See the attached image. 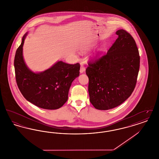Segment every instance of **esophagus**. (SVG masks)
I'll use <instances>...</instances> for the list:
<instances>
[{"instance_id":"1","label":"esophagus","mask_w":159,"mask_h":159,"mask_svg":"<svg viewBox=\"0 0 159 159\" xmlns=\"http://www.w3.org/2000/svg\"><path fill=\"white\" fill-rule=\"evenodd\" d=\"M85 71V67L83 66V64H82L80 66V73H83V72Z\"/></svg>"}]
</instances>
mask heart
Segmentation results:
<instances>
[{
  "label": "heart",
  "mask_w": 159,
  "mask_h": 159,
  "mask_svg": "<svg viewBox=\"0 0 159 159\" xmlns=\"http://www.w3.org/2000/svg\"><path fill=\"white\" fill-rule=\"evenodd\" d=\"M90 47H91V46H86V47H84V48H83L82 49H81V53H85L86 52H87V51L89 49V48H90Z\"/></svg>",
  "instance_id": "obj_1"
}]
</instances>
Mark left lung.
<instances>
[{
  "label": "left lung",
  "mask_w": 159,
  "mask_h": 159,
  "mask_svg": "<svg viewBox=\"0 0 159 159\" xmlns=\"http://www.w3.org/2000/svg\"><path fill=\"white\" fill-rule=\"evenodd\" d=\"M107 53L89 62L86 73L91 104L100 110L120 106L131 95L136 85L140 57L132 36L123 29Z\"/></svg>",
  "instance_id": "8db88e82"
}]
</instances>
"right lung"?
<instances>
[{
  "mask_svg": "<svg viewBox=\"0 0 159 159\" xmlns=\"http://www.w3.org/2000/svg\"><path fill=\"white\" fill-rule=\"evenodd\" d=\"M22 39L14 59L15 78L23 97L40 108L56 110L68 99V91L73 81L79 76L80 64H68L58 61L45 71L34 73L25 64L23 55L24 40Z\"/></svg>",
  "mask_w": 159,
  "mask_h": 159,
  "instance_id": "right-lung-1",
  "label": "right lung"
}]
</instances>
